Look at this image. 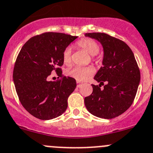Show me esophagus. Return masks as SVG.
Returning a JSON list of instances; mask_svg holds the SVG:
<instances>
[{
  "instance_id": "obj_1",
  "label": "esophagus",
  "mask_w": 153,
  "mask_h": 153,
  "mask_svg": "<svg viewBox=\"0 0 153 153\" xmlns=\"http://www.w3.org/2000/svg\"><path fill=\"white\" fill-rule=\"evenodd\" d=\"M81 85H82L81 83H80L79 81H77V87H81Z\"/></svg>"
}]
</instances>
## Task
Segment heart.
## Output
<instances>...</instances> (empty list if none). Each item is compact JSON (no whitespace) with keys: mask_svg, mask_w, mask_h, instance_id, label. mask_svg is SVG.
<instances>
[{"mask_svg":"<svg viewBox=\"0 0 153 153\" xmlns=\"http://www.w3.org/2000/svg\"><path fill=\"white\" fill-rule=\"evenodd\" d=\"M78 48L84 50V51L91 56H95L99 53V45L93 39L85 38L78 41L77 43ZM72 51L69 47L66 48L63 53V60L66 65H70L72 63L71 59ZM66 75L69 77L75 78L78 81H86L93 76L94 74V69L92 66H85V67H74L66 70Z\"/></svg>","mask_w":153,"mask_h":153,"instance_id":"heart-1","label":"heart"}]
</instances>
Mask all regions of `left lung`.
Segmentation results:
<instances>
[{
  "mask_svg": "<svg viewBox=\"0 0 153 153\" xmlns=\"http://www.w3.org/2000/svg\"><path fill=\"white\" fill-rule=\"evenodd\" d=\"M84 36L99 41L104 51L102 66L94 77L100 84H92L93 93L85 97L84 104L94 116L113 119L133 103L140 81L138 66L132 51L123 41L104 33H89ZM102 85L103 89H100Z\"/></svg>",
  "mask_w": 153,
  "mask_h": 153,
  "instance_id": "1",
  "label": "left lung"
}]
</instances>
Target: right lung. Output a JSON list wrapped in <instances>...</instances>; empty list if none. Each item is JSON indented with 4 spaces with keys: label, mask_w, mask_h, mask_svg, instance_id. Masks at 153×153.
I'll return each instance as SVG.
<instances>
[{
    "label": "right lung",
    "mask_w": 153,
    "mask_h": 153,
    "mask_svg": "<svg viewBox=\"0 0 153 153\" xmlns=\"http://www.w3.org/2000/svg\"><path fill=\"white\" fill-rule=\"evenodd\" d=\"M78 36L48 32L32 37L21 49L13 70V81L22 106L35 117L48 120L60 116L76 81L63 77L49 81L53 70L62 76L63 53Z\"/></svg>",
    "instance_id": "obj_1"
}]
</instances>
